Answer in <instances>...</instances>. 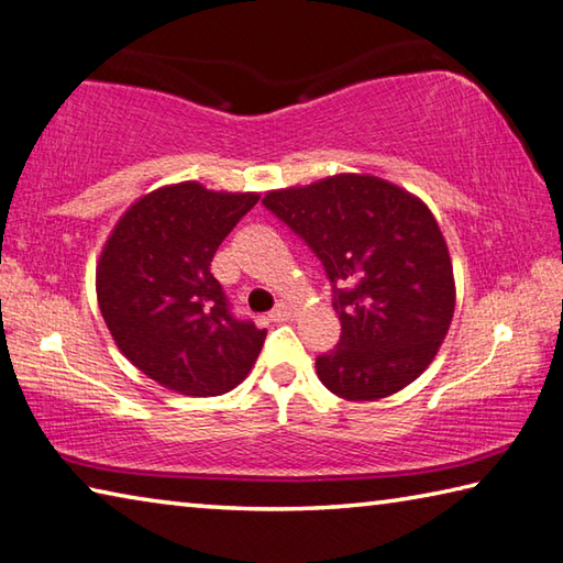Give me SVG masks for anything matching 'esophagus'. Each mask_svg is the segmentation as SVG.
<instances>
[{
    "label": "esophagus",
    "mask_w": 563,
    "mask_h": 563,
    "mask_svg": "<svg viewBox=\"0 0 563 563\" xmlns=\"http://www.w3.org/2000/svg\"><path fill=\"white\" fill-rule=\"evenodd\" d=\"M289 317H291L289 303H276V309H272V313H269L272 321H287Z\"/></svg>",
    "instance_id": "34e87169"
}]
</instances>
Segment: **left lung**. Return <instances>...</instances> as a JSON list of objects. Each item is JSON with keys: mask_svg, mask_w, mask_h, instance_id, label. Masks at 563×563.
Returning <instances> with one entry per match:
<instances>
[{"mask_svg": "<svg viewBox=\"0 0 563 563\" xmlns=\"http://www.w3.org/2000/svg\"><path fill=\"white\" fill-rule=\"evenodd\" d=\"M262 202L311 246L336 291L341 341L317 358L323 386L343 400L410 386L455 313L448 242L430 207L366 173L269 190Z\"/></svg>", "mask_w": 563, "mask_h": 563, "instance_id": "1", "label": "left lung"}]
</instances>
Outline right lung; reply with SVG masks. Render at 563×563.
Segmentation results:
<instances>
[{
    "label": "right lung",
    "mask_w": 563,
    "mask_h": 563,
    "mask_svg": "<svg viewBox=\"0 0 563 563\" xmlns=\"http://www.w3.org/2000/svg\"><path fill=\"white\" fill-rule=\"evenodd\" d=\"M256 192L195 180L157 187L128 207L98 256L96 297L123 356L180 396L230 393L250 376L266 329L230 313L212 256Z\"/></svg>",
    "instance_id": "right-lung-1"
}]
</instances>
